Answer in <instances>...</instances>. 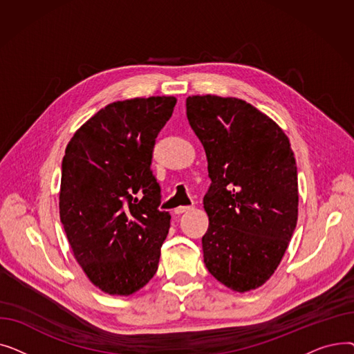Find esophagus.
Returning <instances> with one entry per match:
<instances>
[{
	"label": "esophagus",
	"mask_w": 354,
	"mask_h": 354,
	"mask_svg": "<svg viewBox=\"0 0 354 354\" xmlns=\"http://www.w3.org/2000/svg\"><path fill=\"white\" fill-rule=\"evenodd\" d=\"M194 209V207H178L176 209H175V214H183V212H188V211H192Z\"/></svg>",
	"instance_id": "obj_1"
}]
</instances>
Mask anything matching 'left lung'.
<instances>
[{
	"label": "left lung",
	"mask_w": 354,
	"mask_h": 354,
	"mask_svg": "<svg viewBox=\"0 0 354 354\" xmlns=\"http://www.w3.org/2000/svg\"><path fill=\"white\" fill-rule=\"evenodd\" d=\"M205 149L211 185L203 263L234 291L263 286L288 247L299 215L294 152L286 133L252 104L219 96L187 99Z\"/></svg>",
	"instance_id": "left-lung-1"
}]
</instances>
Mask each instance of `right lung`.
Listing matches in <instances>:
<instances>
[{"label":"right lung","mask_w":354,"mask_h":354,"mask_svg":"<svg viewBox=\"0 0 354 354\" xmlns=\"http://www.w3.org/2000/svg\"><path fill=\"white\" fill-rule=\"evenodd\" d=\"M175 104L172 96L110 103L66 147L60 219L77 263L107 294H133L156 274L171 215L159 209L151 165Z\"/></svg>","instance_id":"add662e5"}]
</instances>
